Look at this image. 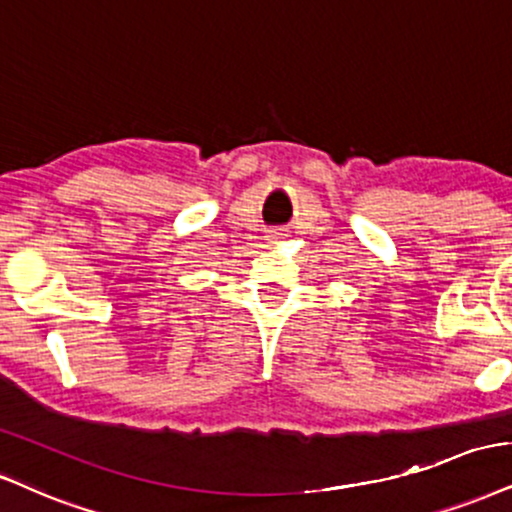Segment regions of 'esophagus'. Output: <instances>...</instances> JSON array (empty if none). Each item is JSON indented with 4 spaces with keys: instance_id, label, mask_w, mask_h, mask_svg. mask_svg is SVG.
<instances>
[{
    "instance_id": "1",
    "label": "esophagus",
    "mask_w": 512,
    "mask_h": 512,
    "mask_svg": "<svg viewBox=\"0 0 512 512\" xmlns=\"http://www.w3.org/2000/svg\"><path fill=\"white\" fill-rule=\"evenodd\" d=\"M285 237H287L285 227H273V230H268L270 242H280V239H285Z\"/></svg>"
}]
</instances>
